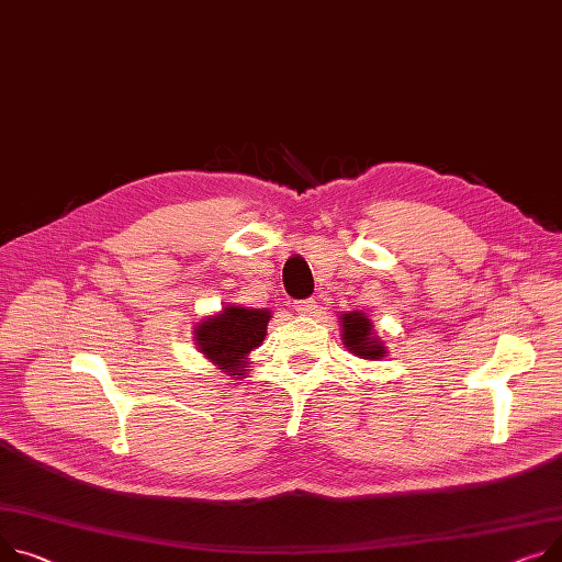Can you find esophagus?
<instances>
[{
  "instance_id": "1",
  "label": "esophagus",
  "mask_w": 562,
  "mask_h": 562,
  "mask_svg": "<svg viewBox=\"0 0 562 562\" xmlns=\"http://www.w3.org/2000/svg\"><path fill=\"white\" fill-rule=\"evenodd\" d=\"M291 307L301 316H316V312H318V305H316L314 297H307V301H297Z\"/></svg>"
}]
</instances>
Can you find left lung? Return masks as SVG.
I'll use <instances>...</instances> for the list:
<instances>
[{"label":"left lung","instance_id":"1","mask_svg":"<svg viewBox=\"0 0 562 562\" xmlns=\"http://www.w3.org/2000/svg\"><path fill=\"white\" fill-rule=\"evenodd\" d=\"M341 323V341L348 352L359 359L378 361L386 357V346L378 336L372 321L363 312H348L339 316Z\"/></svg>","mask_w":562,"mask_h":562}]
</instances>
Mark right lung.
Returning <instances> with one entry per match:
<instances>
[{"mask_svg": "<svg viewBox=\"0 0 562 562\" xmlns=\"http://www.w3.org/2000/svg\"><path fill=\"white\" fill-rule=\"evenodd\" d=\"M269 321V310L226 305L194 325V341L199 352L221 372L241 380L250 368V352L265 341Z\"/></svg>", "mask_w": 562, "mask_h": 562, "instance_id": "1", "label": "right lung"}]
</instances>
